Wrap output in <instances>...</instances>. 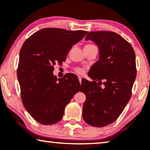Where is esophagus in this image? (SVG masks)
<instances>
[{
  "mask_svg": "<svg viewBox=\"0 0 150 150\" xmlns=\"http://www.w3.org/2000/svg\"><path fill=\"white\" fill-rule=\"evenodd\" d=\"M78 78H79V82H80V83H81V79H82V77H81V76H79V77H78Z\"/></svg>",
  "mask_w": 150,
  "mask_h": 150,
  "instance_id": "1",
  "label": "esophagus"
}]
</instances>
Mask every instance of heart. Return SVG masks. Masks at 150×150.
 <instances>
[{"label": "heart", "instance_id": "obj_1", "mask_svg": "<svg viewBox=\"0 0 150 150\" xmlns=\"http://www.w3.org/2000/svg\"><path fill=\"white\" fill-rule=\"evenodd\" d=\"M75 71L78 74H83V69H81V68H80V67L75 68Z\"/></svg>", "mask_w": 150, "mask_h": 150}]
</instances>
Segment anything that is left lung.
<instances>
[{"mask_svg": "<svg viewBox=\"0 0 150 150\" xmlns=\"http://www.w3.org/2000/svg\"><path fill=\"white\" fill-rule=\"evenodd\" d=\"M85 40L98 46L99 57L88 72L93 81L81 80L80 91L86 97L83 119L92 126L104 127L118 118L130 99L137 76L135 53L115 32H88Z\"/></svg>", "mask_w": 150, "mask_h": 150, "instance_id": "left-lung-1", "label": "left lung"}]
</instances>
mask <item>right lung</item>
<instances>
[{"label":"right lung","instance_id":"obj_1","mask_svg":"<svg viewBox=\"0 0 150 150\" xmlns=\"http://www.w3.org/2000/svg\"><path fill=\"white\" fill-rule=\"evenodd\" d=\"M87 33L45 28L31 35L22 46L17 70L22 101L29 115L41 124L60 121L65 106L79 91L76 75L69 74L57 79L53 66L62 64L73 45Z\"/></svg>","mask_w":150,"mask_h":150}]
</instances>
